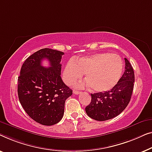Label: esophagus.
<instances>
[{"instance_id":"obj_1","label":"esophagus","mask_w":152,"mask_h":152,"mask_svg":"<svg viewBox=\"0 0 152 152\" xmlns=\"http://www.w3.org/2000/svg\"><path fill=\"white\" fill-rule=\"evenodd\" d=\"M80 93V91H77V90H74V94H76V95H78Z\"/></svg>"}]
</instances>
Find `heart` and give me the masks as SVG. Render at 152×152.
Returning <instances> with one entry per match:
<instances>
[{
  "label": "heart",
  "instance_id": "b5f03b06",
  "mask_svg": "<svg viewBox=\"0 0 152 152\" xmlns=\"http://www.w3.org/2000/svg\"><path fill=\"white\" fill-rule=\"evenodd\" d=\"M123 69V61L119 56L98 53L68 61L64 68L63 77L65 83L71 85L85 73L87 81L78 84V86L88 85L93 91L104 92L118 83Z\"/></svg>",
  "mask_w": 152,
  "mask_h": 152
}]
</instances>
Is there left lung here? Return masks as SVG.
I'll return each instance as SVG.
<instances>
[{
  "label": "left lung",
  "mask_w": 152,
  "mask_h": 152,
  "mask_svg": "<svg viewBox=\"0 0 152 152\" xmlns=\"http://www.w3.org/2000/svg\"><path fill=\"white\" fill-rule=\"evenodd\" d=\"M125 72L111 90L91 94V102L85 107L90 118L104 121L117 116L127 107L132 97L135 77L129 61L125 58Z\"/></svg>",
  "instance_id": "obj_1"
}]
</instances>
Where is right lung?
Wrapping results in <instances>:
<instances>
[{
    "instance_id": "1",
    "label": "right lung",
    "mask_w": 152,
    "mask_h": 152,
    "mask_svg": "<svg viewBox=\"0 0 152 152\" xmlns=\"http://www.w3.org/2000/svg\"><path fill=\"white\" fill-rule=\"evenodd\" d=\"M63 52L49 48L37 51L25 60L18 78L19 101L34 121L53 125L63 118L65 102L72 90L61 77ZM48 59L50 67L44 68L42 61Z\"/></svg>"
}]
</instances>
